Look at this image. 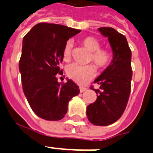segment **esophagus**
<instances>
[{"label": "esophagus", "mask_w": 153, "mask_h": 153, "mask_svg": "<svg viewBox=\"0 0 153 153\" xmlns=\"http://www.w3.org/2000/svg\"><path fill=\"white\" fill-rule=\"evenodd\" d=\"M79 90H80V92L82 93V92H84V91H86L87 89H86V87H83V86H80V87H79Z\"/></svg>", "instance_id": "obj_1"}]
</instances>
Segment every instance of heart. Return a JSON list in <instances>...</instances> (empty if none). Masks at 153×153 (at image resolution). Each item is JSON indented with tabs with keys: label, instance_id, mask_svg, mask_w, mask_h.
I'll return each mask as SVG.
<instances>
[{
	"label": "heart",
	"instance_id": "b5f03b06",
	"mask_svg": "<svg viewBox=\"0 0 153 153\" xmlns=\"http://www.w3.org/2000/svg\"><path fill=\"white\" fill-rule=\"evenodd\" d=\"M81 43L89 52H91L89 56V62H93L96 67L100 69L109 66L113 58L111 51L108 49L100 48L101 44L98 39L93 36H86L82 39ZM71 48V43L67 42L63 49V59L65 60L70 59ZM67 74L69 79L76 83L85 84L94 76L95 69L92 65L80 67L73 63L67 67Z\"/></svg>",
	"mask_w": 153,
	"mask_h": 153
}]
</instances>
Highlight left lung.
<instances>
[{
  "label": "left lung",
  "instance_id": "obj_1",
  "mask_svg": "<svg viewBox=\"0 0 153 153\" xmlns=\"http://www.w3.org/2000/svg\"><path fill=\"white\" fill-rule=\"evenodd\" d=\"M98 31L108 38L113 59L110 64L94 80L100 85L93 89L97 99L86 108L90 122L95 126H106L114 123L123 114L131 90L132 53L126 36L113 27H99Z\"/></svg>",
  "mask_w": 153,
  "mask_h": 153
}]
</instances>
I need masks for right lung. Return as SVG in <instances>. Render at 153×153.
Segmentation results:
<instances>
[{
	"instance_id": "1",
	"label": "right lung",
	"mask_w": 153,
	"mask_h": 153,
	"mask_svg": "<svg viewBox=\"0 0 153 153\" xmlns=\"http://www.w3.org/2000/svg\"><path fill=\"white\" fill-rule=\"evenodd\" d=\"M81 30L56 24L39 23L23 39L19 62L23 91L35 114L48 121H59L67 112L69 101L79 94L71 79L59 82V62L69 38Z\"/></svg>"
}]
</instances>
